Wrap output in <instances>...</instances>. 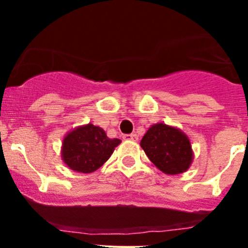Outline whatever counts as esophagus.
<instances>
[{"label": "esophagus", "instance_id": "1", "mask_svg": "<svg viewBox=\"0 0 248 248\" xmlns=\"http://www.w3.org/2000/svg\"><path fill=\"white\" fill-rule=\"evenodd\" d=\"M123 139H124V140H133V141H137V140H138V135L137 134L123 135Z\"/></svg>", "mask_w": 248, "mask_h": 248}]
</instances>
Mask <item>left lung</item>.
Returning a JSON list of instances; mask_svg holds the SVG:
<instances>
[{"label":"left lung","mask_w":248,"mask_h":248,"mask_svg":"<svg viewBox=\"0 0 248 248\" xmlns=\"http://www.w3.org/2000/svg\"><path fill=\"white\" fill-rule=\"evenodd\" d=\"M140 146L151 163L166 175L183 174L194 160L189 137L181 129L164 123L151 125L144 134Z\"/></svg>","instance_id":"obj_1"}]
</instances>
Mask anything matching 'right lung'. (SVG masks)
<instances>
[{
	"label": "right lung",
	"instance_id": "obj_1",
	"mask_svg": "<svg viewBox=\"0 0 248 248\" xmlns=\"http://www.w3.org/2000/svg\"><path fill=\"white\" fill-rule=\"evenodd\" d=\"M120 143V139H110L100 126L89 123L72 129L64 135L61 156L71 170L89 174L98 170Z\"/></svg>",
	"mask_w": 248,
	"mask_h": 248
}]
</instances>
